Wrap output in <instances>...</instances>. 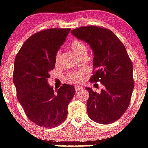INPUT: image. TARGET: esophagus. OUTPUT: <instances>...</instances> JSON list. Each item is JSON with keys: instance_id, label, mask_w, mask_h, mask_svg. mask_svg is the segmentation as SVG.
Here are the masks:
<instances>
[{"instance_id": "34e87169", "label": "esophagus", "mask_w": 148, "mask_h": 148, "mask_svg": "<svg viewBox=\"0 0 148 148\" xmlns=\"http://www.w3.org/2000/svg\"><path fill=\"white\" fill-rule=\"evenodd\" d=\"M75 89L76 92H78V91H79L80 90H82V89H83V87L80 86H75Z\"/></svg>"}]
</instances>
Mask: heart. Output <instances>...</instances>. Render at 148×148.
Segmentation results:
<instances>
[{"instance_id":"1","label":"heart","mask_w":148,"mask_h":148,"mask_svg":"<svg viewBox=\"0 0 148 148\" xmlns=\"http://www.w3.org/2000/svg\"><path fill=\"white\" fill-rule=\"evenodd\" d=\"M70 48L72 49L73 51L78 56H81L84 53H86L87 48L85 44L82 41L78 39H75L71 42L70 44ZM61 52L60 51L56 53L55 61L56 63H58L60 59ZM86 73V71L83 69H77L74 71L69 73L68 75L66 77V80L69 83H78L82 81L84 76Z\"/></svg>"}]
</instances>
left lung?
Segmentation results:
<instances>
[{"label":"left lung","instance_id":"1","mask_svg":"<svg viewBox=\"0 0 148 148\" xmlns=\"http://www.w3.org/2000/svg\"><path fill=\"white\" fill-rule=\"evenodd\" d=\"M71 33L90 45L94 59L93 75L89 81L104 86L101 93L86 87L89 92L88 116L101 124L113 123L127 110L134 86L132 63L125 47L112 31L104 27H81Z\"/></svg>","mask_w":148,"mask_h":148}]
</instances>
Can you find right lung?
I'll use <instances>...</instances> for the list:
<instances>
[{
  "mask_svg": "<svg viewBox=\"0 0 148 148\" xmlns=\"http://www.w3.org/2000/svg\"><path fill=\"white\" fill-rule=\"evenodd\" d=\"M71 29H48L30 36L14 61L13 81L18 101L28 119L43 127L64 121L68 105L75 94L73 86L64 84L57 93L48 84L55 68V57Z\"/></svg>",
  "mask_w": 148,
  "mask_h": 148,
  "instance_id": "right-lung-1",
  "label": "right lung"
}]
</instances>
